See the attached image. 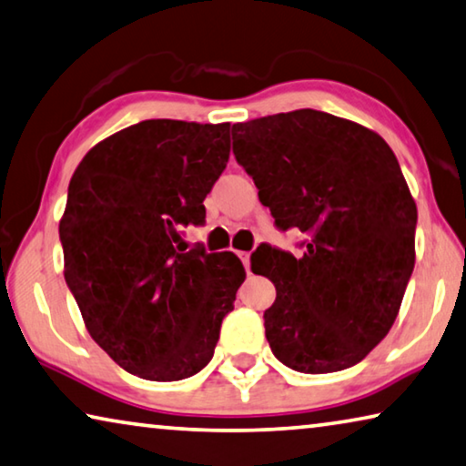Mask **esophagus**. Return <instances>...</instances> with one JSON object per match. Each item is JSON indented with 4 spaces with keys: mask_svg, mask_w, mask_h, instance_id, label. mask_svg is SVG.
Instances as JSON below:
<instances>
[{
    "mask_svg": "<svg viewBox=\"0 0 466 466\" xmlns=\"http://www.w3.org/2000/svg\"><path fill=\"white\" fill-rule=\"evenodd\" d=\"M238 257H240V261L245 263V269L248 271V268H250V253H238Z\"/></svg>",
    "mask_w": 466,
    "mask_h": 466,
    "instance_id": "obj_1",
    "label": "esophagus"
}]
</instances>
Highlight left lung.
I'll use <instances>...</instances> for the list:
<instances>
[{"instance_id":"1","label":"left lung","mask_w":466,"mask_h":466,"mask_svg":"<svg viewBox=\"0 0 466 466\" xmlns=\"http://www.w3.org/2000/svg\"><path fill=\"white\" fill-rule=\"evenodd\" d=\"M236 161L253 176L279 230L305 253L265 247L250 265L276 286L263 313L279 363L334 373L363 360L394 326L415 268L417 205L378 132L317 109L232 127Z\"/></svg>"}]
</instances>
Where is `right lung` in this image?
I'll use <instances>...</instances> for the list:
<instances>
[{
	"label": "right lung",
	"instance_id": "obj_1",
	"mask_svg": "<svg viewBox=\"0 0 466 466\" xmlns=\"http://www.w3.org/2000/svg\"><path fill=\"white\" fill-rule=\"evenodd\" d=\"M228 157V122L145 120L95 145L70 180L66 284L95 342L143 380L201 371L247 278L234 253L182 245Z\"/></svg>",
	"mask_w": 466,
	"mask_h": 466
}]
</instances>
